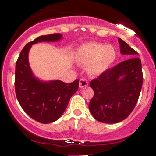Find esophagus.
Here are the masks:
<instances>
[{"label":"esophagus","mask_w":156,"mask_h":156,"mask_svg":"<svg viewBox=\"0 0 156 156\" xmlns=\"http://www.w3.org/2000/svg\"><path fill=\"white\" fill-rule=\"evenodd\" d=\"M88 85V81L84 78H81L80 79L79 81V87L80 88H83L84 87H87Z\"/></svg>","instance_id":"esophagus-1"}]
</instances>
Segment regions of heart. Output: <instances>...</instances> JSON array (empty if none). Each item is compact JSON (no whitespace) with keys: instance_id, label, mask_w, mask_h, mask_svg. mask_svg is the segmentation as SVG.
Here are the masks:
<instances>
[{"instance_id":"heart-1","label":"heart","mask_w":156,"mask_h":156,"mask_svg":"<svg viewBox=\"0 0 156 156\" xmlns=\"http://www.w3.org/2000/svg\"><path fill=\"white\" fill-rule=\"evenodd\" d=\"M117 57V51L112 45L89 42L77 50L75 59L81 65L87 66L88 73L100 76L110 69Z\"/></svg>"}]
</instances>
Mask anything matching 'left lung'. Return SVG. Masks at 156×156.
I'll return each mask as SVG.
<instances>
[{"label":"left lung","mask_w":156,"mask_h":156,"mask_svg":"<svg viewBox=\"0 0 156 156\" xmlns=\"http://www.w3.org/2000/svg\"><path fill=\"white\" fill-rule=\"evenodd\" d=\"M120 52L130 59L109 69L90 86L94 95L89 109L96 120L106 124H115L130 114L139 99L143 85V72L138 54L126 42L119 38Z\"/></svg>","instance_id":"8db88e82"}]
</instances>
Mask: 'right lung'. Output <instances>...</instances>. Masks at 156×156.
<instances>
[{
	"instance_id": "right-lung-1",
	"label": "right lung",
	"mask_w": 156,
	"mask_h": 156,
	"mask_svg": "<svg viewBox=\"0 0 156 156\" xmlns=\"http://www.w3.org/2000/svg\"><path fill=\"white\" fill-rule=\"evenodd\" d=\"M61 34L41 35L28 43L16 63L15 90L23 109L31 119L43 124L52 123L63 114L70 98L78 89V80L66 84L59 80L42 81L34 76L30 67L29 53L39 42L59 41Z\"/></svg>"
}]
</instances>
